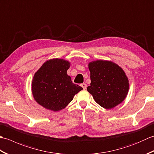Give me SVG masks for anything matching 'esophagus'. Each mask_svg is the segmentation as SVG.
Returning <instances> with one entry per match:
<instances>
[{
    "label": "esophagus",
    "instance_id": "1",
    "mask_svg": "<svg viewBox=\"0 0 154 154\" xmlns=\"http://www.w3.org/2000/svg\"><path fill=\"white\" fill-rule=\"evenodd\" d=\"M81 86L83 87V89L84 90L87 89V85H86L85 83H82V84L81 85Z\"/></svg>",
    "mask_w": 154,
    "mask_h": 154
}]
</instances>
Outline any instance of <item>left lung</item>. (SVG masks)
Returning <instances> with one entry per match:
<instances>
[{"label": "left lung", "mask_w": 154, "mask_h": 154, "mask_svg": "<svg viewBox=\"0 0 154 154\" xmlns=\"http://www.w3.org/2000/svg\"><path fill=\"white\" fill-rule=\"evenodd\" d=\"M91 85L87 91L95 102L106 109H113L127 97L129 81L122 68L108 60L89 62Z\"/></svg>", "instance_id": "obj_1"}]
</instances>
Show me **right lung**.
<instances>
[{
    "mask_svg": "<svg viewBox=\"0 0 154 154\" xmlns=\"http://www.w3.org/2000/svg\"><path fill=\"white\" fill-rule=\"evenodd\" d=\"M70 62L63 59L47 60L35 72L32 82L34 100L45 109L57 112L65 109L83 89L73 83L67 71Z\"/></svg>",
    "mask_w": 154,
    "mask_h": 154,
    "instance_id": "1",
    "label": "right lung"
}]
</instances>
